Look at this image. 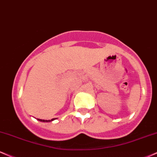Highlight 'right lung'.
Returning a JSON list of instances; mask_svg holds the SVG:
<instances>
[{
    "mask_svg": "<svg viewBox=\"0 0 157 157\" xmlns=\"http://www.w3.org/2000/svg\"><path fill=\"white\" fill-rule=\"evenodd\" d=\"M56 118H53L51 120H41V119H38V121H41V122H46V123H48V122H51V121H54V120H56Z\"/></svg>",
    "mask_w": 157,
    "mask_h": 157,
    "instance_id": "obj_1",
    "label": "right lung"
}]
</instances>
